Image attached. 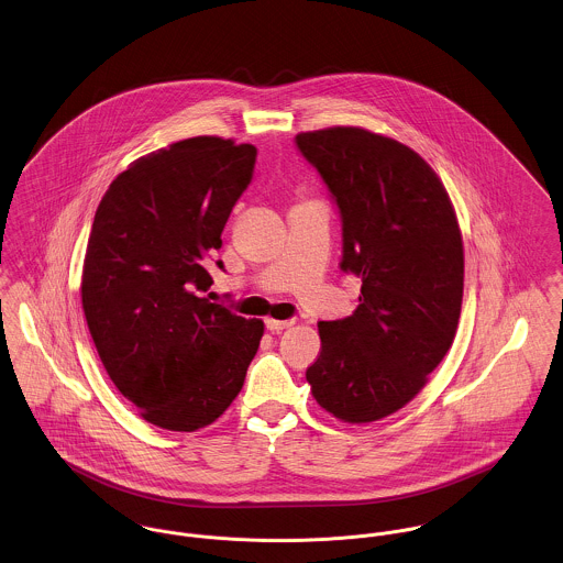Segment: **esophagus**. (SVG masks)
I'll use <instances>...</instances> for the list:
<instances>
[{
	"label": "esophagus",
	"mask_w": 563,
	"mask_h": 563,
	"mask_svg": "<svg viewBox=\"0 0 563 563\" xmlns=\"http://www.w3.org/2000/svg\"><path fill=\"white\" fill-rule=\"evenodd\" d=\"M289 325H294V319H285V321H280V319H265V328L269 332H280V330H285Z\"/></svg>",
	"instance_id": "obj_1"
}]
</instances>
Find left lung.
I'll return each mask as SVG.
<instances>
[{"label": "left lung", "instance_id": "1", "mask_svg": "<svg viewBox=\"0 0 563 563\" xmlns=\"http://www.w3.org/2000/svg\"><path fill=\"white\" fill-rule=\"evenodd\" d=\"M343 222V272L362 278L345 319L319 321L306 382L349 424L405 407L452 346L463 302V238L452 201L411 147L355 126L300 132Z\"/></svg>", "mask_w": 563, "mask_h": 563}]
</instances>
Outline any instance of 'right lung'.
<instances>
[{"label": "right lung", "instance_id": "obj_1", "mask_svg": "<svg viewBox=\"0 0 563 563\" xmlns=\"http://www.w3.org/2000/svg\"><path fill=\"white\" fill-rule=\"evenodd\" d=\"M255 161L251 143L184 139L134 161L96 210L81 280L87 328L115 388L161 429L192 433L218 420L260 349L261 319L203 298L206 261Z\"/></svg>", "mask_w": 563, "mask_h": 563}]
</instances>
